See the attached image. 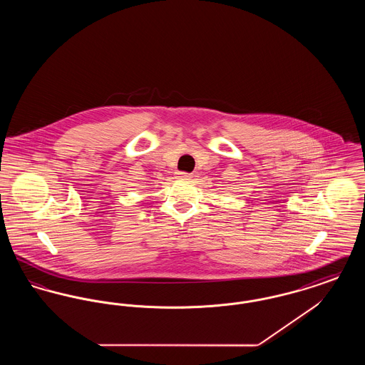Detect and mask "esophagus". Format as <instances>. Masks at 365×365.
<instances>
[{
  "mask_svg": "<svg viewBox=\"0 0 365 365\" xmlns=\"http://www.w3.org/2000/svg\"><path fill=\"white\" fill-rule=\"evenodd\" d=\"M176 175H178L179 179H190L191 178V175L187 174V173H178Z\"/></svg>",
  "mask_w": 365,
  "mask_h": 365,
  "instance_id": "34e87169",
  "label": "esophagus"
}]
</instances>
